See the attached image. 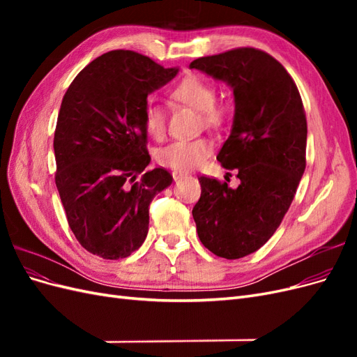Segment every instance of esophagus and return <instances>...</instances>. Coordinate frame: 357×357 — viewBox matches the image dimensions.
Instances as JSON below:
<instances>
[{"label": "esophagus", "instance_id": "esophagus-1", "mask_svg": "<svg viewBox=\"0 0 357 357\" xmlns=\"http://www.w3.org/2000/svg\"><path fill=\"white\" fill-rule=\"evenodd\" d=\"M185 177H188L186 172H180V171H174V172H172V178H174L176 181L180 180V178H185Z\"/></svg>", "mask_w": 357, "mask_h": 357}]
</instances>
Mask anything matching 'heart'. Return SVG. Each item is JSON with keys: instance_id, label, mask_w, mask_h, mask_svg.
Returning <instances> with one entry per match:
<instances>
[{"instance_id": "1", "label": "heart", "mask_w": 357, "mask_h": 357, "mask_svg": "<svg viewBox=\"0 0 357 357\" xmlns=\"http://www.w3.org/2000/svg\"><path fill=\"white\" fill-rule=\"evenodd\" d=\"M171 98L199 112L202 121L210 126H222L228 117L225 105L215 104V88L205 79L189 74L181 79L169 92ZM146 132L155 139H162L167 131L165 110L155 102H147L143 113ZM213 150V142L207 137L193 139H177L156 153L160 165L176 171H189L199 167Z\"/></svg>"}]
</instances>
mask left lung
<instances>
[{
    "instance_id": "8db88e82",
    "label": "left lung",
    "mask_w": 357,
    "mask_h": 357,
    "mask_svg": "<svg viewBox=\"0 0 357 357\" xmlns=\"http://www.w3.org/2000/svg\"><path fill=\"white\" fill-rule=\"evenodd\" d=\"M234 91L231 135L218 155L240 186L199 177L192 210L201 243L225 259L261 248L282 223L305 171L307 119L286 68L266 52L238 47L190 62Z\"/></svg>"
}]
</instances>
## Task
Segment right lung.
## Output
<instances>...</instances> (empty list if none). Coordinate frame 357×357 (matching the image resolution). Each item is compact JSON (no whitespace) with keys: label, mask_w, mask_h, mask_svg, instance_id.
I'll return each mask as SVG.
<instances>
[{"label":"right lung","mask_w":357,"mask_h":357,"mask_svg":"<svg viewBox=\"0 0 357 357\" xmlns=\"http://www.w3.org/2000/svg\"><path fill=\"white\" fill-rule=\"evenodd\" d=\"M132 50L93 59L62 98L53 138L55 183L75 238L89 253L122 259L149 232V207L172 183L150 164L143 113L147 95L177 75Z\"/></svg>","instance_id":"right-lung-1"}]
</instances>
